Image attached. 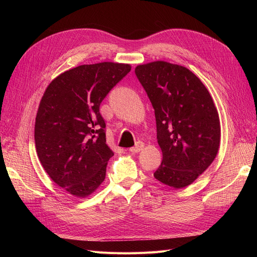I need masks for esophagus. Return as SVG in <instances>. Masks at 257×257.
Listing matches in <instances>:
<instances>
[{"label": "esophagus", "mask_w": 257, "mask_h": 257, "mask_svg": "<svg viewBox=\"0 0 257 257\" xmlns=\"http://www.w3.org/2000/svg\"><path fill=\"white\" fill-rule=\"evenodd\" d=\"M144 148V143H142V142H137L136 143V146L135 147H132V148H130V152H132V153H138L139 151H141L142 149Z\"/></svg>", "instance_id": "obj_1"}]
</instances>
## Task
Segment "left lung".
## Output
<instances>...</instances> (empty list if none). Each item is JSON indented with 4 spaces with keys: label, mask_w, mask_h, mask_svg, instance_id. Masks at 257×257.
I'll return each mask as SVG.
<instances>
[{
    "label": "left lung",
    "mask_w": 257,
    "mask_h": 257,
    "mask_svg": "<svg viewBox=\"0 0 257 257\" xmlns=\"http://www.w3.org/2000/svg\"><path fill=\"white\" fill-rule=\"evenodd\" d=\"M135 74L153 106L163 161L154 178L175 189L193 183L211 165L221 141L213 99L184 66L155 61Z\"/></svg>",
    "instance_id": "left-lung-1"
}]
</instances>
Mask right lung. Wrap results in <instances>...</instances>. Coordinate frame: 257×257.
<instances>
[{"mask_svg": "<svg viewBox=\"0 0 257 257\" xmlns=\"http://www.w3.org/2000/svg\"><path fill=\"white\" fill-rule=\"evenodd\" d=\"M130 71V64L113 62L77 66L54 78L42 97L34 130L38 159L74 196L87 197L104 181L113 152L99 105Z\"/></svg>", "mask_w": 257, "mask_h": 257, "instance_id": "obj_1", "label": "right lung"}]
</instances>
